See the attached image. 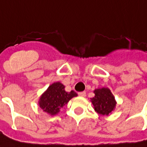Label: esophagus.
Instances as JSON below:
<instances>
[{
    "instance_id": "1",
    "label": "esophagus",
    "mask_w": 147,
    "mask_h": 147,
    "mask_svg": "<svg viewBox=\"0 0 147 147\" xmlns=\"http://www.w3.org/2000/svg\"><path fill=\"white\" fill-rule=\"evenodd\" d=\"M78 94H79L80 97H85V96H86V92H84V91H83V92H79L78 93Z\"/></svg>"
}]
</instances>
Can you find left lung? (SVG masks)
<instances>
[{
  "label": "left lung",
  "instance_id": "obj_1",
  "mask_svg": "<svg viewBox=\"0 0 147 147\" xmlns=\"http://www.w3.org/2000/svg\"><path fill=\"white\" fill-rule=\"evenodd\" d=\"M94 93L95 95L90 98V102H92L94 110L101 115H109L117 105V102L110 90L102 87L94 90Z\"/></svg>",
  "mask_w": 147,
  "mask_h": 147
}]
</instances>
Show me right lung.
<instances>
[{"label": "right lung", "mask_w": 147, "mask_h": 147, "mask_svg": "<svg viewBox=\"0 0 147 147\" xmlns=\"http://www.w3.org/2000/svg\"><path fill=\"white\" fill-rule=\"evenodd\" d=\"M64 88L65 86L60 82L51 84L40 97L38 101L40 108L51 116L57 114L69 100L77 96L74 90L67 92Z\"/></svg>", "instance_id": "1"}]
</instances>
